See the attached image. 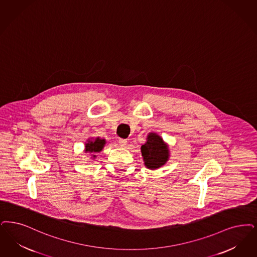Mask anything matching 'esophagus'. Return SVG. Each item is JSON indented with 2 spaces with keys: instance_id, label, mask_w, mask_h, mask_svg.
Returning <instances> with one entry per match:
<instances>
[{
  "instance_id": "1",
  "label": "esophagus",
  "mask_w": 257,
  "mask_h": 257,
  "mask_svg": "<svg viewBox=\"0 0 257 257\" xmlns=\"http://www.w3.org/2000/svg\"><path fill=\"white\" fill-rule=\"evenodd\" d=\"M118 144H119V145H120L121 147H124V146L126 145V144H127V141H126V140H123V139H119Z\"/></svg>"
}]
</instances>
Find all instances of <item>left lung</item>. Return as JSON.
Returning <instances> with one entry per match:
<instances>
[{"label": "left lung", "mask_w": 257, "mask_h": 257, "mask_svg": "<svg viewBox=\"0 0 257 257\" xmlns=\"http://www.w3.org/2000/svg\"><path fill=\"white\" fill-rule=\"evenodd\" d=\"M146 168L155 170L165 165L170 157L168 144L158 134L151 132L147 135L146 142L141 147Z\"/></svg>", "instance_id": "8db88e82"}]
</instances>
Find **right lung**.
Wrapping results in <instances>:
<instances>
[{"mask_svg":"<svg viewBox=\"0 0 257 257\" xmlns=\"http://www.w3.org/2000/svg\"><path fill=\"white\" fill-rule=\"evenodd\" d=\"M106 144V140L105 139H100L99 137L93 139L90 138L87 140V142L85 143V153H90L92 154V158L95 159L96 158V153L101 152L104 146Z\"/></svg>","mask_w":257,"mask_h":257,"instance_id":"right-lung-1","label":"right lung"}]
</instances>
